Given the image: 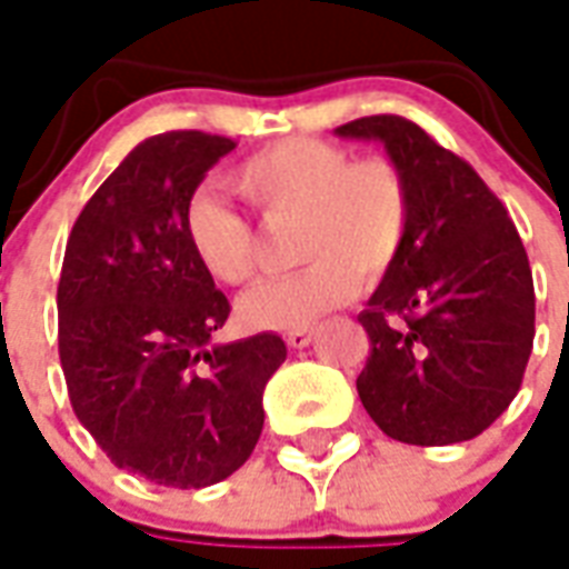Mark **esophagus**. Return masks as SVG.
<instances>
[{"label": "esophagus", "instance_id": "34e87169", "mask_svg": "<svg viewBox=\"0 0 569 569\" xmlns=\"http://www.w3.org/2000/svg\"><path fill=\"white\" fill-rule=\"evenodd\" d=\"M313 340V328H296V331H286V343L292 349H305L310 347Z\"/></svg>", "mask_w": 569, "mask_h": 569}]
</instances>
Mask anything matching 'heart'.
Returning a JSON list of instances; mask_svg holds the SVG:
<instances>
[{"label":"heart","instance_id":"b5f03b06","mask_svg":"<svg viewBox=\"0 0 569 569\" xmlns=\"http://www.w3.org/2000/svg\"><path fill=\"white\" fill-rule=\"evenodd\" d=\"M229 187L250 201L268 226L296 220L292 259L305 268L252 286L238 301L243 326L296 331L347 305L401 259L413 199L391 159H356L322 138H280L243 159ZM183 234L196 262L217 283L238 286L256 268L252 222L210 192L183 208Z\"/></svg>","mask_w":569,"mask_h":569}]
</instances>
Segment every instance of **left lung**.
<instances>
[{
    "label": "left lung",
    "instance_id": "left-lung-1",
    "mask_svg": "<svg viewBox=\"0 0 569 569\" xmlns=\"http://www.w3.org/2000/svg\"><path fill=\"white\" fill-rule=\"evenodd\" d=\"M380 141L410 183L413 222L359 322L370 356L356 389L382 435L473 440L521 389L533 349V277L507 208L461 156L398 113L340 126Z\"/></svg>",
    "mask_w": 569,
    "mask_h": 569
}]
</instances>
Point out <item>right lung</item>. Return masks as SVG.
Masks as SVG:
<instances>
[{
	"label": "right lung",
	"mask_w": 569,
	"mask_h": 569,
	"mask_svg": "<svg viewBox=\"0 0 569 569\" xmlns=\"http://www.w3.org/2000/svg\"><path fill=\"white\" fill-rule=\"evenodd\" d=\"M231 138L162 132L96 189L66 243L57 310L71 410L113 465L204 488L252 456L262 391L286 361L271 331L213 347L229 298L201 271L183 208Z\"/></svg>",
	"instance_id": "right-lung-1"
}]
</instances>
